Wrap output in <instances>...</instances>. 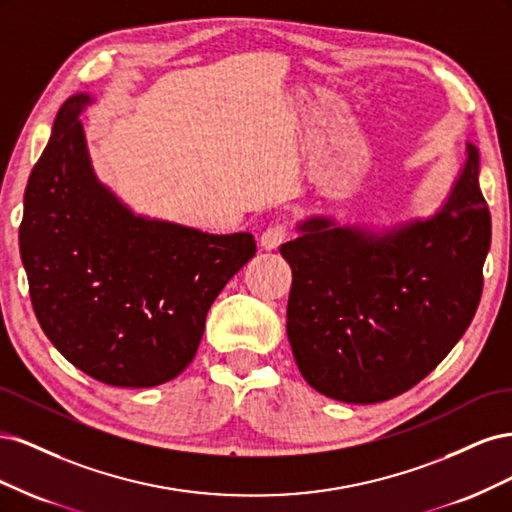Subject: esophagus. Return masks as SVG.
Returning a JSON list of instances; mask_svg holds the SVG:
<instances>
[{
  "mask_svg": "<svg viewBox=\"0 0 512 512\" xmlns=\"http://www.w3.org/2000/svg\"><path fill=\"white\" fill-rule=\"evenodd\" d=\"M286 226L284 224H273L260 235V247L262 250H277L284 241H286Z\"/></svg>",
  "mask_w": 512,
  "mask_h": 512,
  "instance_id": "1",
  "label": "esophagus"
}]
</instances>
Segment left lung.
<instances>
[{"label":"left lung","mask_w":512,"mask_h":512,"mask_svg":"<svg viewBox=\"0 0 512 512\" xmlns=\"http://www.w3.org/2000/svg\"><path fill=\"white\" fill-rule=\"evenodd\" d=\"M480 156L466 160L427 218L339 224L312 213L282 245L292 269L286 333L301 376L344 404L412 389L466 333L483 292L491 215Z\"/></svg>","instance_id":"left-lung-1"}]
</instances>
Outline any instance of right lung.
<instances>
[{
    "instance_id": "right-lung-1",
    "label": "right lung",
    "mask_w": 512,
    "mask_h": 512,
    "mask_svg": "<svg viewBox=\"0 0 512 512\" xmlns=\"http://www.w3.org/2000/svg\"><path fill=\"white\" fill-rule=\"evenodd\" d=\"M94 102L81 91L59 108L25 188L21 260L51 344L91 378L145 389L192 363L211 303L254 258L256 241L123 203L91 164L79 117Z\"/></svg>"
}]
</instances>
